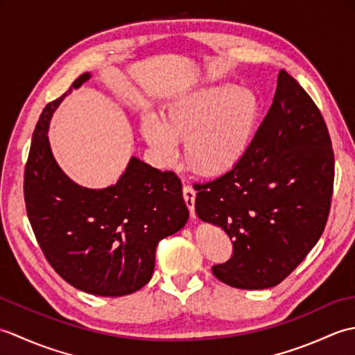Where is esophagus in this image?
Listing matches in <instances>:
<instances>
[{
  "label": "esophagus",
  "instance_id": "obj_1",
  "mask_svg": "<svg viewBox=\"0 0 355 355\" xmlns=\"http://www.w3.org/2000/svg\"><path fill=\"white\" fill-rule=\"evenodd\" d=\"M183 197H184V201H186V206L189 207L191 216L195 218V191L192 189L191 186L183 187Z\"/></svg>",
  "mask_w": 355,
  "mask_h": 355
}]
</instances>
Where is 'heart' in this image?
<instances>
[{"label": "heart", "instance_id": "b5f03b06", "mask_svg": "<svg viewBox=\"0 0 355 355\" xmlns=\"http://www.w3.org/2000/svg\"><path fill=\"white\" fill-rule=\"evenodd\" d=\"M261 114L253 89L216 84L178 96L166 105L162 122L146 114L143 137L163 162L177 155L175 141H184V160L201 177H220L241 163L252 145Z\"/></svg>", "mask_w": 355, "mask_h": 355}]
</instances>
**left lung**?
Returning <instances> with one entry per match:
<instances>
[{
  "instance_id": "1",
  "label": "left lung",
  "mask_w": 355,
  "mask_h": 355,
  "mask_svg": "<svg viewBox=\"0 0 355 355\" xmlns=\"http://www.w3.org/2000/svg\"><path fill=\"white\" fill-rule=\"evenodd\" d=\"M334 153L325 120L305 89L281 70L273 103L241 163L195 184V212L227 233L232 258L212 267L241 290L281 284L325 230Z\"/></svg>"
}]
</instances>
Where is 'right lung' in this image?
<instances>
[{
  "label": "right lung",
  "instance_id": "right-lung-1",
  "mask_svg": "<svg viewBox=\"0 0 355 355\" xmlns=\"http://www.w3.org/2000/svg\"><path fill=\"white\" fill-rule=\"evenodd\" d=\"M88 79V73L80 74L69 93ZM65 96L44 108L35 128L24 171L28 221L45 259L64 281L96 296H126L153 277L158 243L187 223L182 182L135 157L114 186L88 189L71 182L47 135Z\"/></svg>",
  "mask_w": 355,
  "mask_h": 355
}]
</instances>
